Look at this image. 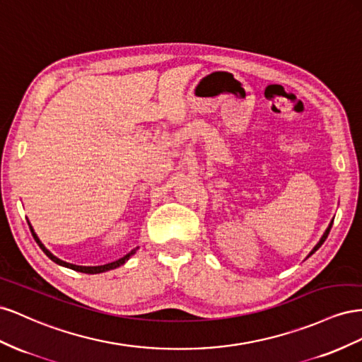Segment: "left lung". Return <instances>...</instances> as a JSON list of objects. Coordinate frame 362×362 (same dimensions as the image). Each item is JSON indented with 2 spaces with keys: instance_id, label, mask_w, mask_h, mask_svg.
<instances>
[{
  "instance_id": "left-lung-1",
  "label": "left lung",
  "mask_w": 362,
  "mask_h": 362,
  "mask_svg": "<svg viewBox=\"0 0 362 362\" xmlns=\"http://www.w3.org/2000/svg\"><path fill=\"white\" fill-rule=\"evenodd\" d=\"M332 223H334V220H332V221H330V224H329V227H327V229H326V232L323 233V236H322V238H320V241L317 243V245H315V247H314V249L311 250V253H309V255H308V257H309V256H311L313 253H315V252H317V250L320 249V247H322V244H323V243L326 241V238H327V235H329V232H330V227H332Z\"/></svg>"
}]
</instances>
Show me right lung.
<instances>
[{"label":"right lung","mask_w":362,"mask_h":362,"mask_svg":"<svg viewBox=\"0 0 362 362\" xmlns=\"http://www.w3.org/2000/svg\"><path fill=\"white\" fill-rule=\"evenodd\" d=\"M30 230H32V233H33V238H35V241L39 244V247L40 249H42V252L49 257L51 261L53 262H56V264H59V265H62V267H66V268H71V270H76V272H80V273H86V274H97V273H105V272H109V270H113V268H117V267H119V265H122V264H126V261H129V257L132 256V255H135L136 253V250H138V247L136 249H133L132 252H129L126 256H122V257H119V259H117V261H113V262H109V264H105V265H98V267H83V265H74V264H69V262H65V261H62V259H59L57 256H54L53 253H51L47 247L40 243V240L37 238V235L35 233V230H33V227H32V224H30Z\"/></svg>","instance_id":"add662e5"}]
</instances>
